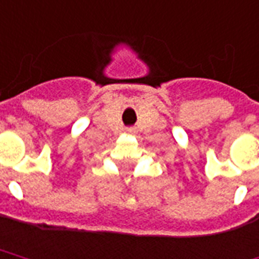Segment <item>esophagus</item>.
I'll return each instance as SVG.
<instances>
[{"label":"esophagus","mask_w":259,"mask_h":259,"mask_svg":"<svg viewBox=\"0 0 259 259\" xmlns=\"http://www.w3.org/2000/svg\"><path fill=\"white\" fill-rule=\"evenodd\" d=\"M127 132H129V133H134V129H127Z\"/></svg>","instance_id":"obj_1"}]
</instances>
